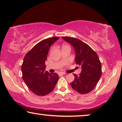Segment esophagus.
I'll return each instance as SVG.
<instances>
[{"label":"esophagus","mask_w":122,"mask_h":122,"mask_svg":"<svg viewBox=\"0 0 122 122\" xmlns=\"http://www.w3.org/2000/svg\"><path fill=\"white\" fill-rule=\"evenodd\" d=\"M60 74H61V75H65L66 73H61Z\"/></svg>","instance_id":"obj_1"}]
</instances>
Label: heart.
Masks as SVG:
<instances>
[{"instance_id":"obj_1","label":"heart","mask_w":122,"mask_h":122,"mask_svg":"<svg viewBox=\"0 0 122 122\" xmlns=\"http://www.w3.org/2000/svg\"><path fill=\"white\" fill-rule=\"evenodd\" d=\"M66 47H69L68 45H66V44H64L62 45V49L64 48H66Z\"/></svg>"}]
</instances>
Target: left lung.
I'll list each match as a JSON object with an SVG mask.
<instances>
[{"label":"left lung","instance_id":"1","mask_svg":"<svg viewBox=\"0 0 122 122\" xmlns=\"http://www.w3.org/2000/svg\"><path fill=\"white\" fill-rule=\"evenodd\" d=\"M63 40L74 47L76 65L81 68L79 75L74 74L75 79L71 83L74 90L82 94L94 89L102 75V66L97 54L91 47L78 39L62 36Z\"/></svg>","mask_w":122,"mask_h":122}]
</instances>
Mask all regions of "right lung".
I'll list each match as a JSON object with an SVG mask.
<instances>
[{
    "label": "right lung",
    "mask_w": 122,
    "mask_h": 122,
    "mask_svg": "<svg viewBox=\"0 0 122 122\" xmlns=\"http://www.w3.org/2000/svg\"><path fill=\"white\" fill-rule=\"evenodd\" d=\"M59 39V37H53L42 40L24 57L21 66L22 79L30 90L38 96L50 93L58 81L57 74L45 71V61L51 46Z\"/></svg>",
    "instance_id": "1"
}]
</instances>
